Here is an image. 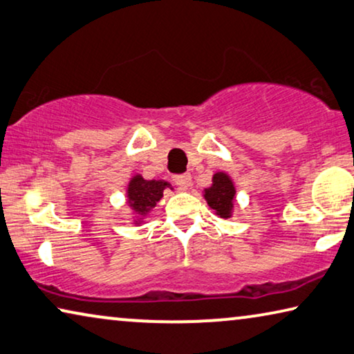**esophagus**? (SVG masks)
I'll list each match as a JSON object with an SVG mask.
<instances>
[{
	"label": "esophagus",
	"instance_id": "obj_1",
	"mask_svg": "<svg viewBox=\"0 0 354 354\" xmlns=\"http://www.w3.org/2000/svg\"><path fill=\"white\" fill-rule=\"evenodd\" d=\"M173 181H175V184L179 189L186 190L190 187V184H192V178H190L189 173H184V175L173 176Z\"/></svg>",
	"mask_w": 354,
	"mask_h": 354
}]
</instances>
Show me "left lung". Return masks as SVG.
Here are the masks:
<instances>
[{"label":"left lung","mask_w":354,"mask_h":354,"mask_svg":"<svg viewBox=\"0 0 354 354\" xmlns=\"http://www.w3.org/2000/svg\"><path fill=\"white\" fill-rule=\"evenodd\" d=\"M236 195L234 184L227 173L218 171L212 176V186L205 189V200L211 209L222 218H230L233 214V201Z\"/></svg>","instance_id":"left-lung-1"}]
</instances>
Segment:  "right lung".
<instances>
[{"mask_svg":"<svg viewBox=\"0 0 354 354\" xmlns=\"http://www.w3.org/2000/svg\"><path fill=\"white\" fill-rule=\"evenodd\" d=\"M170 187V183L167 181H156V179H145L142 175H136L131 178L127 186V203L136 212V223L143 222V217L153 209L157 201L162 198L164 190Z\"/></svg>","mask_w":354,"mask_h":354,"instance_id":"add662e5","label":"right lung"}]
</instances>
